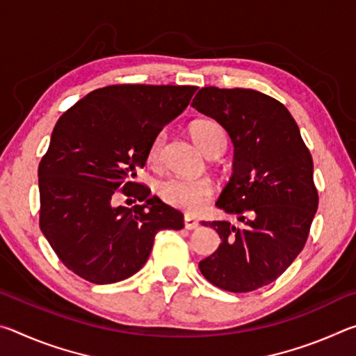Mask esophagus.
I'll use <instances>...</instances> for the list:
<instances>
[{
  "instance_id": "34e87169",
  "label": "esophagus",
  "mask_w": 356,
  "mask_h": 356,
  "mask_svg": "<svg viewBox=\"0 0 356 356\" xmlns=\"http://www.w3.org/2000/svg\"><path fill=\"white\" fill-rule=\"evenodd\" d=\"M184 225H185V229H188V231H193V229H196L197 226H200V221L193 218V216L185 215V218H184Z\"/></svg>"
}]
</instances>
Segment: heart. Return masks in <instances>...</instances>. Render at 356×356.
<instances>
[{
  "label": "heart",
  "mask_w": 356,
  "mask_h": 356,
  "mask_svg": "<svg viewBox=\"0 0 356 356\" xmlns=\"http://www.w3.org/2000/svg\"><path fill=\"white\" fill-rule=\"evenodd\" d=\"M190 134L193 141L201 152L207 156L215 152H222L226 147V134L220 124L215 120L201 119L191 125ZM165 135L159 134L149 147V161L156 163L161 154ZM156 191L161 200L170 206L184 210L188 213H197L206 207L213 193V185L207 177L201 179H184V177H170L165 179L156 186Z\"/></svg>",
  "instance_id": "heart-1"
}]
</instances>
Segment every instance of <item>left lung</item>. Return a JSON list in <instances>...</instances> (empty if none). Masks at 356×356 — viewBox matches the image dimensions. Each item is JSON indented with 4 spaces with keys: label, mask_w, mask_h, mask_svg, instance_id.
I'll list each match as a JSON object with an SVG mask.
<instances>
[{
    "label": "left lung",
    "mask_w": 356,
    "mask_h": 356,
    "mask_svg": "<svg viewBox=\"0 0 356 356\" xmlns=\"http://www.w3.org/2000/svg\"><path fill=\"white\" fill-rule=\"evenodd\" d=\"M191 106L215 119L234 144L232 176L216 207L242 222H202L221 243L200 270L225 291H256L284 273L308 240L318 206L312 156L287 108L262 92L209 86Z\"/></svg>",
    "instance_id": "obj_1"
}]
</instances>
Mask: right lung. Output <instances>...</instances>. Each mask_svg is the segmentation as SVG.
I'll return each instance as SVG.
<instances>
[{"mask_svg":"<svg viewBox=\"0 0 356 356\" xmlns=\"http://www.w3.org/2000/svg\"><path fill=\"white\" fill-rule=\"evenodd\" d=\"M196 86L113 84L89 92L55 125L39 165L40 231L61 262L94 284L130 278L156 232L184 215L134 182L149 147L188 106ZM143 204L112 206L118 190Z\"/></svg>","mask_w":356,"mask_h":356,"instance_id":"1","label":"right lung"}]
</instances>
